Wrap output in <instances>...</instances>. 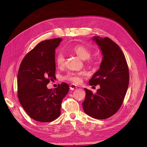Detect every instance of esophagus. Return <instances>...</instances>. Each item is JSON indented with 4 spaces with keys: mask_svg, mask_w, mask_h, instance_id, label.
Returning a JSON list of instances; mask_svg holds the SVG:
<instances>
[{
    "mask_svg": "<svg viewBox=\"0 0 147 147\" xmlns=\"http://www.w3.org/2000/svg\"><path fill=\"white\" fill-rule=\"evenodd\" d=\"M69 88H70V90H75L76 88H77V86L76 85H74V84H71V85H69Z\"/></svg>",
    "mask_w": 147,
    "mask_h": 147,
    "instance_id": "1",
    "label": "esophagus"
}]
</instances>
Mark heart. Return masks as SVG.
I'll use <instances>...</instances> for the list:
<instances>
[{"label": "heart", "instance_id": "obj_1", "mask_svg": "<svg viewBox=\"0 0 147 147\" xmlns=\"http://www.w3.org/2000/svg\"><path fill=\"white\" fill-rule=\"evenodd\" d=\"M72 51L83 60L88 59L91 57L92 55L91 51L83 45H76L74 46L72 49ZM55 61L56 65L58 67L61 68L63 67L65 62V58L63 53L61 52H57L55 55ZM85 75V73L83 71H69L67 73L62 77V79L73 83H79L82 82V77Z\"/></svg>", "mask_w": 147, "mask_h": 147}]
</instances>
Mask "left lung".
Here are the masks:
<instances>
[{
    "label": "left lung",
    "mask_w": 147,
    "mask_h": 147,
    "mask_svg": "<svg viewBox=\"0 0 147 147\" xmlns=\"http://www.w3.org/2000/svg\"><path fill=\"white\" fill-rule=\"evenodd\" d=\"M93 40L100 49L103 59L89 85L100 87L95 94L85 88L86 96L82 105L86 114L105 119L116 113L123 104L129 85V69L123 51L111 39L94 36Z\"/></svg>",
    "instance_id": "8db88e82"
}]
</instances>
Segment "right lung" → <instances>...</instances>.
Listing matches in <instances>:
<instances>
[{
    "mask_svg": "<svg viewBox=\"0 0 147 147\" xmlns=\"http://www.w3.org/2000/svg\"><path fill=\"white\" fill-rule=\"evenodd\" d=\"M61 38L47 40L25 55L18 73V96L24 110L33 119L47 123L61 114L62 99L69 86L62 83L55 89L47 85L55 78V49Z\"/></svg>",
    "mask_w": 147,
    "mask_h": 147,
    "instance_id": "1",
    "label": "right lung"
}]
</instances>
